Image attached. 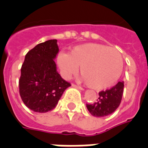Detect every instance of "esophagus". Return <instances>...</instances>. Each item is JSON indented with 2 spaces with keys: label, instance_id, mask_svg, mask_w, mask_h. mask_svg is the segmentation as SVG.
Returning <instances> with one entry per match:
<instances>
[{
  "label": "esophagus",
  "instance_id": "34e87169",
  "mask_svg": "<svg viewBox=\"0 0 148 148\" xmlns=\"http://www.w3.org/2000/svg\"><path fill=\"white\" fill-rule=\"evenodd\" d=\"M72 86H73V87L77 88L80 89V90H83L82 87H81V86H79V85H75V84H72Z\"/></svg>",
  "mask_w": 148,
  "mask_h": 148
}]
</instances>
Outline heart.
<instances>
[{
    "label": "heart",
    "instance_id": "1",
    "mask_svg": "<svg viewBox=\"0 0 148 148\" xmlns=\"http://www.w3.org/2000/svg\"><path fill=\"white\" fill-rule=\"evenodd\" d=\"M57 63L66 79L75 74L80 66V73L87 85L97 90L115 84L123 68V58L119 51L96 43L75 46L69 54L59 53Z\"/></svg>",
    "mask_w": 148,
    "mask_h": 148
}]
</instances>
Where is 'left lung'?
Returning a JSON list of instances; mask_svg holds the SVG:
<instances>
[{"label": "left lung", "mask_w": 148, "mask_h": 148, "mask_svg": "<svg viewBox=\"0 0 148 148\" xmlns=\"http://www.w3.org/2000/svg\"><path fill=\"white\" fill-rule=\"evenodd\" d=\"M124 90V82H119L115 86L106 91L99 92L98 99L95 103H86L91 115L96 117L107 116L118 108L122 101Z\"/></svg>", "instance_id": "left-lung-1"}]
</instances>
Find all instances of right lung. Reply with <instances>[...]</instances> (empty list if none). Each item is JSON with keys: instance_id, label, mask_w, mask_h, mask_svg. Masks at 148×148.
Returning <instances> with one entry per match:
<instances>
[{"instance_id": "obj_1", "label": "right lung", "mask_w": 148, "mask_h": 148, "mask_svg": "<svg viewBox=\"0 0 148 148\" xmlns=\"http://www.w3.org/2000/svg\"><path fill=\"white\" fill-rule=\"evenodd\" d=\"M57 40L37 45L28 52L21 67L19 95L25 106L37 113H46L57 106L71 84L57 71L54 59L59 48Z\"/></svg>"}]
</instances>
